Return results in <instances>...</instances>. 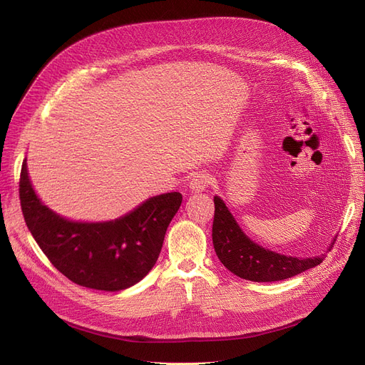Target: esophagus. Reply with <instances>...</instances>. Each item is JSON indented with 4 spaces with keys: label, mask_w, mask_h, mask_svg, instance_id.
Segmentation results:
<instances>
[{
    "label": "esophagus",
    "mask_w": 365,
    "mask_h": 365,
    "mask_svg": "<svg viewBox=\"0 0 365 365\" xmlns=\"http://www.w3.org/2000/svg\"><path fill=\"white\" fill-rule=\"evenodd\" d=\"M210 185V176L207 175H195L189 182V190L192 194H201Z\"/></svg>",
    "instance_id": "obj_1"
}]
</instances>
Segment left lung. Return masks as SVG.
Instances as JSON below:
<instances>
[{
    "label": "left lung",
    "mask_w": 365,
    "mask_h": 365,
    "mask_svg": "<svg viewBox=\"0 0 365 365\" xmlns=\"http://www.w3.org/2000/svg\"><path fill=\"white\" fill-rule=\"evenodd\" d=\"M336 238L337 235L327 247V252L331 250ZM213 245L219 260L227 271L242 279L255 282H272L292 278L318 266L327 253L302 259L279 255L259 245L245 235L225 201L217 195L215 197Z\"/></svg>",
    "instance_id": "obj_1"
}]
</instances>
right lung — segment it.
<instances>
[{"mask_svg":"<svg viewBox=\"0 0 365 365\" xmlns=\"http://www.w3.org/2000/svg\"><path fill=\"white\" fill-rule=\"evenodd\" d=\"M19 195L26 226L56 269L75 284L102 292L125 290L149 274L182 204V194L167 192L148 198L118 219L71 220L36 195L26 160Z\"/></svg>","mask_w":365,"mask_h":365,"instance_id":"1","label":"right lung"}]
</instances>
